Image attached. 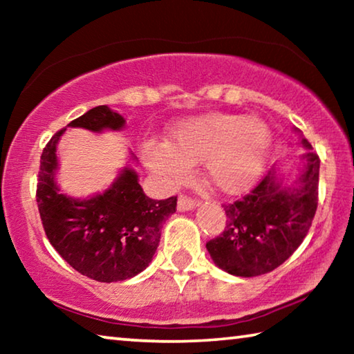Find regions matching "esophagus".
Returning a JSON list of instances; mask_svg holds the SVG:
<instances>
[{
    "label": "esophagus",
    "mask_w": 354,
    "mask_h": 354,
    "mask_svg": "<svg viewBox=\"0 0 354 354\" xmlns=\"http://www.w3.org/2000/svg\"><path fill=\"white\" fill-rule=\"evenodd\" d=\"M196 207V201L189 198V196L181 195L178 198V211L179 212H185V211H192V209Z\"/></svg>",
    "instance_id": "34e87169"
}]
</instances>
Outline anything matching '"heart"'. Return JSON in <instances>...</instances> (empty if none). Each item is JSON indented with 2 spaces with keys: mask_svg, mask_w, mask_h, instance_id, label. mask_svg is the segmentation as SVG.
I'll use <instances>...</instances> for the list:
<instances>
[{
  "mask_svg": "<svg viewBox=\"0 0 354 354\" xmlns=\"http://www.w3.org/2000/svg\"><path fill=\"white\" fill-rule=\"evenodd\" d=\"M270 149L272 134L259 118L211 112L183 120L169 143L145 142L140 153L148 169L169 181H178L190 165L203 162L215 189L236 195L262 176Z\"/></svg>",
  "mask_w": 354,
  "mask_h": 354,
  "instance_id": "heart-1",
  "label": "heart"
}]
</instances>
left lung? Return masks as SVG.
<instances>
[{
	"label": "left lung",
	"instance_id": "8db88e82",
	"mask_svg": "<svg viewBox=\"0 0 354 354\" xmlns=\"http://www.w3.org/2000/svg\"><path fill=\"white\" fill-rule=\"evenodd\" d=\"M298 131V129H295ZM306 153L292 184L277 167L256 187L231 205H223V234L206 243L215 266L234 277H259L279 267L306 237L319 203L320 159L301 137Z\"/></svg>",
	"mask_w": 354,
	"mask_h": 354
}]
</instances>
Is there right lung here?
Listing matches in <instances>:
<instances>
[{
	"mask_svg": "<svg viewBox=\"0 0 354 354\" xmlns=\"http://www.w3.org/2000/svg\"><path fill=\"white\" fill-rule=\"evenodd\" d=\"M124 118L107 106H97L67 128L92 133L120 131ZM64 128L51 137L40 158L37 206L45 234L75 270L100 283H115L145 270L158 250L160 227L176 212V196L151 200L143 194L139 175L124 167L109 187L91 198L65 195L56 183L57 143ZM136 158L131 154V160Z\"/></svg>",
	"mask_w": 354,
	"mask_h": 354,
	"instance_id": "right-lung-1",
	"label": "right lung"
}]
</instances>
